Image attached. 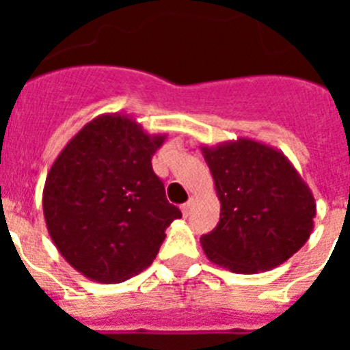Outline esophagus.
<instances>
[{"mask_svg": "<svg viewBox=\"0 0 350 350\" xmlns=\"http://www.w3.org/2000/svg\"><path fill=\"white\" fill-rule=\"evenodd\" d=\"M191 210H193V200H189V202L182 205V213H184V217H187V215H189Z\"/></svg>", "mask_w": 350, "mask_h": 350, "instance_id": "esophagus-1", "label": "esophagus"}]
</instances>
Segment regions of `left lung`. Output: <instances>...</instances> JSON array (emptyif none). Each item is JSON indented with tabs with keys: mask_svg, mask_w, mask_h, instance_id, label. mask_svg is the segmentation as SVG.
<instances>
[{
	"mask_svg": "<svg viewBox=\"0 0 350 350\" xmlns=\"http://www.w3.org/2000/svg\"><path fill=\"white\" fill-rule=\"evenodd\" d=\"M221 219L200 238L206 258L234 273H258L296 254L314 230L315 200L279 148L252 138L202 145Z\"/></svg>",
	"mask_w": 350,
	"mask_h": 350,
	"instance_id": "1",
	"label": "left lung"
}]
</instances>
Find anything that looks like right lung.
Instances as JSON below:
<instances>
[{"label": "right lung", "mask_w": 350, "mask_h": 350, "mask_svg": "<svg viewBox=\"0 0 350 350\" xmlns=\"http://www.w3.org/2000/svg\"><path fill=\"white\" fill-rule=\"evenodd\" d=\"M165 140L131 116L103 113L52 163L43 215L59 254L83 277L119 284L138 275L156 259L166 228L182 217L152 170Z\"/></svg>", "instance_id": "right-lung-1"}]
</instances>
